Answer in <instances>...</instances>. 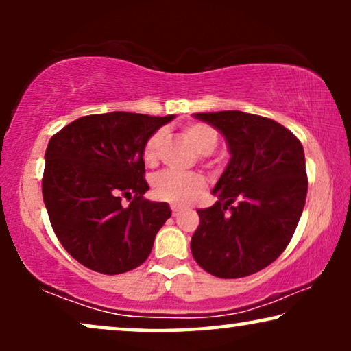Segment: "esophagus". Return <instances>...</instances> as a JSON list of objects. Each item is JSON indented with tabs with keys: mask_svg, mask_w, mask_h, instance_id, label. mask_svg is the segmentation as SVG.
I'll list each match as a JSON object with an SVG mask.
<instances>
[{
	"mask_svg": "<svg viewBox=\"0 0 351 351\" xmlns=\"http://www.w3.org/2000/svg\"><path fill=\"white\" fill-rule=\"evenodd\" d=\"M180 213H182L180 208H176V206H172V215H174V217H179Z\"/></svg>",
	"mask_w": 351,
	"mask_h": 351,
	"instance_id": "esophagus-1",
	"label": "esophagus"
}]
</instances>
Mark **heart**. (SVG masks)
Listing matches in <instances>:
<instances>
[{
	"instance_id": "obj_1",
	"label": "heart",
	"mask_w": 351,
	"mask_h": 351,
	"mask_svg": "<svg viewBox=\"0 0 351 351\" xmlns=\"http://www.w3.org/2000/svg\"><path fill=\"white\" fill-rule=\"evenodd\" d=\"M184 132L185 136L190 138V142L193 143V147L196 148V152H198L199 155H209V153H213L219 143L217 131H215L214 128L208 126V124H189V126L184 129ZM161 141V131L152 134V136L147 138L142 150L143 162H145L147 166L156 165L158 150H160ZM204 189L206 180L203 179V176L195 174V172H191V174H182V172L165 171L161 172V174H158L155 179H153L152 184L153 195H155L158 199L166 201V203H169L172 206H179V208L190 204Z\"/></svg>"
}]
</instances>
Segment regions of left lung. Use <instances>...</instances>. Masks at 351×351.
I'll return each mask as SVG.
<instances>
[{"mask_svg": "<svg viewBox=\"0 0 351 351\" xmlns=\"http://www.w3.org/2000/svg\"><path fill=\"white\" fill-rule=\"evenodd\" d=\"M227 141L230 161L215 184L214 206L198 209L191 237L198 265L217 278H243L275 262L305 206L304 147L270 118L228 110L195 113Z\"/></svg>", "mask_w": 351, "mask_h": 351, "instance_id": "left-lung-1", "label": "left lung"}]
</instances>
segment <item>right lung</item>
I'll list each match as a JSON object with an SVG mask.
<instances>
[{
    "mask_svg": "<svg viewBox=\"0 0 351 351\" xmlns=\"http://www.w3.org/2000/svg\"><path fill=\"white\" fill-rule=\"evenodd\" d=\"M171 119L174 114H89L51 137L43 199L56 237L81 265L119 275L150 256L171 208L143 198L150 186L142 150ZM123 197L133 201L123 206Z\"/></svg>",
    "mask_w": 351,
    "mask_h": 351,
    "instance_id": "obj_1",
    "label": "right lung"
}]
</instances>
